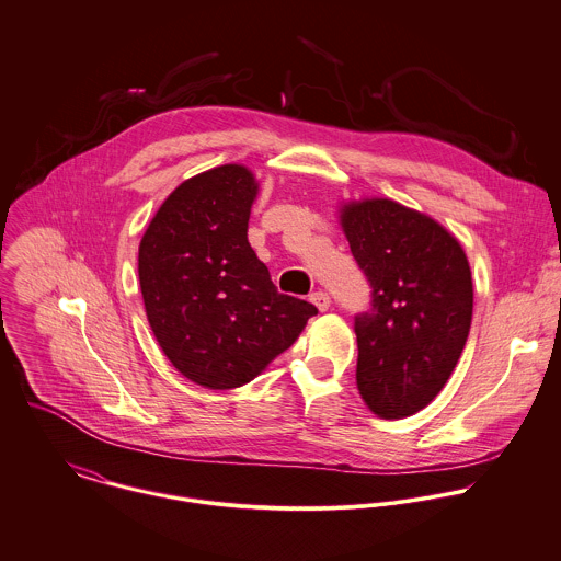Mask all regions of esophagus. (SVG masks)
Segmentation results:
<instances>
[{
	"label": "esophagus",
	"mask_w": 561,
	"mask_h": 561,
	"mask_svg": "<svg viewBox=\"0 0 561 561\" xmlns=\"http://www.w3.org/2000/svg\"><path fill=\"white\" fill-rule=\"evenodd\" d=\"M309 300L318 307V311H327L331 307V296L327 291H316V294H311Z\"/></svg>",
	"instance_id": "34e87169"
}]
</instances>
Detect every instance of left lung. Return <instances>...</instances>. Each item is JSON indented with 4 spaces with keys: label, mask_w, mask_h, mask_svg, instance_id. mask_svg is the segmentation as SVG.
Listing matches in <instances>:
<instances>
[{
    "label": "left lung",
    "mask_w": 561,
    "mask_h": 561,
    "mask_svg": "<svg viewBox=\"0 0 561 561\" xmlns=\"http://www.w3.org/2000/svg\"><path fill=\"white\" fill-rule=\"evenodd\" d=\"M351 252L373 287L355 316L357 387L385 420L424 409L455 370L472 322V274L435 219L387 197L342 208Z\"/></svg>",
    "instance_id": "1"
}]
</instances>
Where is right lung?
I'll use <instances>...</instances> for the list:
<instances>
[{"mask_svg": "<svg viewBox=\"0 0 561 561\" xmlns=\"http://www.w3.org/2000/svg\"><path fill=\"white\" fill-rule=\"evenodd\" d=\"M259 185L243 165L202 172L174 188L139 245L148 322L172 366L208 389L263 373L318 309L278 294L248 243Z\"/></svg>", "mask_w": 561, "mask_h": 561, "instance_id": "1", "label": "right lung"}]
</instances>
